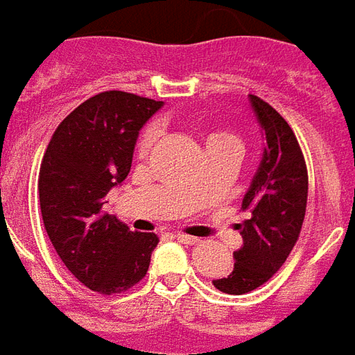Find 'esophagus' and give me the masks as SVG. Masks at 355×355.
Returning <instances> with one entry per match:
<instances>
[{
    "label": "esophagus",
    "instance_id": "obj_1",
    "mask_svg": "<svg viewBox=\"0 0 355 355\" xmlns=\"http://www.w3.org/2000/svg\"><path fill=\"white\" fill-rule=\"evenodd\" d=\"M175 238H177L178 241H182V243H188V245H196V243H201L200 238H193V236H186V234H182V232L175 234Z\"/></svg>",
    "mask_w": 355,
    "mask_h": 355
}]
</instances>
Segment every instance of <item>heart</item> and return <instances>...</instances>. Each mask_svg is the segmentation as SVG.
<instances>
[{
    "label": "heart",
    "instance_id": "heart-1",
    "mask_svg": "<svg viewBox=\"0 0 355 355\" xmlns=\"http://www.w3.org/2000/svg\"><path fill=\"white\" fill-rule=\"evenodd\" d=\"M155 142V129L154 127H148L144 129V132L140 135L139 144H137V154L146 155ZM207 148H230V150H236L239 154L241 150V140L236 132L232 131H211L205 137V150Z\"/></svg>",
    "mask_w": 355,
    "mask_h": 355
}]
</instances>
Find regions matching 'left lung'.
I'll return each instance as SVG.
<instances>
[{
	"mask_svg": "<svg viewBox=\"0 0 355 355\" xmlns=\"http://www.w3.org/2000/svg\"><path fill=\"white\" fill-rule=\"evenodd\" d=\"M249 96L266 148L241 201L247 218L236 224L243 245L234 253L230 274L213 282L228 295H245L261 287L283 266L300 236L308 203V169L295 132L268 102Z\"/></svg>",
	"mask_w": 355,
	"mask_h": 355,
	"instance_id": "obj_1",
	"label": "left lung"
}]
</instances>
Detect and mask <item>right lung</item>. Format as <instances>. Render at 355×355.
<instances>
[{"instance_id":"obj_1","label":"right lung","mask_w":355,"mask_h":355,"mask_svg":"<svg viewBox=\"0 0 355 355\" xmlns=\"http://www.w3.org/2000/svg\"><path fill=\"white\" fill-rule=\"evenodd\" d=\"M162 106L125 91L94 94L62 119L43 154L37 192L47 236L73 277L101 295L137 285L159 243L102 207L131 171L142 125Z\"/></svg>"}]
</instances>
